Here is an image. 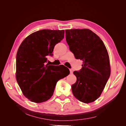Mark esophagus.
<instances>
[{"instance_id":"1","label":"esophagus","mask_w":126,"mask_h":126,"mask_svg":"<svg viewBox=\"0 0 126 126\" xmlns=\"http://www.w3.org/2000/svg\"><path fill=\"white\" fill-rule=\"evenodd\" d=\"M69 70H70V73L71 74H72V73H73V70H72V69H70Z\"/></svg>"}]
</instances>
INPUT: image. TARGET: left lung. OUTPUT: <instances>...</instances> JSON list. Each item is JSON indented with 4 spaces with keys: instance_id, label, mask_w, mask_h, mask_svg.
Returning <instances> with one entry per match:
<instances>
[{
    "instance_id": "obj_1",
    "label": "left lung",
    "mask_w": 126,
    "mask_h": 126,
    "mask_svg": "<svg viewBox=\"0 0 126 126\" xmlns=\"http://www.w3.org/2000/svg\"><path fill=\"white\" fill-rule=\"evenodd\" d=\"M66 38L75 58L82 61L75 71L77 81L71 86L75 97L88 104L100 97L110 75L109 55L99 37L88 29H67Z\"/></svg>"
}]
</instances>
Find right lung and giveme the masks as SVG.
<instances>
[{"label":"right lung","instance_id":"1","mask_svg":"<svg viewBox=\"0 0 126 126\" xmlns=\"http://www.w3.org/2000/svg\"><path fill=\"white\" fill-rule=\"evenodd\" d=\"M63 30L43 29L30 34L22 42L17 53L16 77L24 96L31 101L49 100L56 83L69 74L68 68L45 64L55 46L64 37Z\"/></svg>","mask_w":126,"mask_h":126}]
</instances>
